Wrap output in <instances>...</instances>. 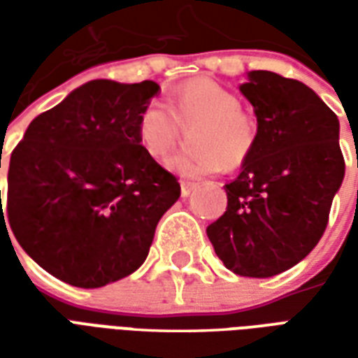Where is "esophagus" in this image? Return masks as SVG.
<instances>
[{"label":"esophagus","mask_w":358,"mask_h":358,"mask_svg":"<svg viewBox=\"0 0 358 358\" xmlns=\"http://www.w3.org/2000/svg\"><path fill=\"white\" fill-rule=\"evenodd\" d=\"M180 187H182V197H187V195L192 194L195 187H197V184H195V182H182Z\"/></svg>","instance_id":"obj_1"}]
</instances>
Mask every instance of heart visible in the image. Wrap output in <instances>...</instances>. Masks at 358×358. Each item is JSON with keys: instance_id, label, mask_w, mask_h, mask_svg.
<instances>
[{"instance_id": "b5f03b06", "label": "heart", "mask_w": 358, "mask_h": 358, "mask_svg": "<svg viewBox=\"0 0 358 358\" xmlns=\"http://www.w3.org/2000/svg\"><path fill=\"white\" fill-rule=\"evenodd\" d=\"M197 122L194 153H176L166 161L169 171L184 178H201L243 163L255 148V118L240 107L238 95L213 80H194L171 94L166 105L151 99L136 122L140 148L153 159H164L176 145L180 126Z\"/></svg>"}]
</instances>
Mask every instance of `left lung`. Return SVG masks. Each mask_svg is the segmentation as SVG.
I'll use <instances>...</instances> for the list:
<instances>
[{"mask_svg":"<svg viewBox=\"0 0 358 358\" xmlns=\"http://www.w3.org/2000/svg\"><path fill=\"white\" fill-rule=\"evenodd\" d=\"M257 117L255 148L226 184L228 207L207 228L234 274L270 278L292 268L322 238L345 176L339 120L303 82L251 71L240 86Z\"/></svg>","mask_w":358,"mask_h":358,"instance_id":"1","label":"left lung"}]
</instances>
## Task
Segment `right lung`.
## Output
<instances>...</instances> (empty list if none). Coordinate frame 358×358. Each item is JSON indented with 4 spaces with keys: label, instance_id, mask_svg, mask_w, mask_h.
Instances as JSON below:
<instances>
[{
    "label": "right lung",
    "instance_id": "right-lung-1",
    "mask_svg": "<svg viewBox=\"0 0 358 358\" xmlns=\"http://www.w3.org/2000/svg\"><path fill=\"white\" fill-rule=\"evenodd\" d=\"M159 92L153 80L86 82L38 115L13 151L9 224L51 276L90 289L145 261L159 220L180 197L176 178L136 136L140 110Z\"/></svg>",
    "mask_w": 358,
    "mask_h": 358
}]
</instances>
